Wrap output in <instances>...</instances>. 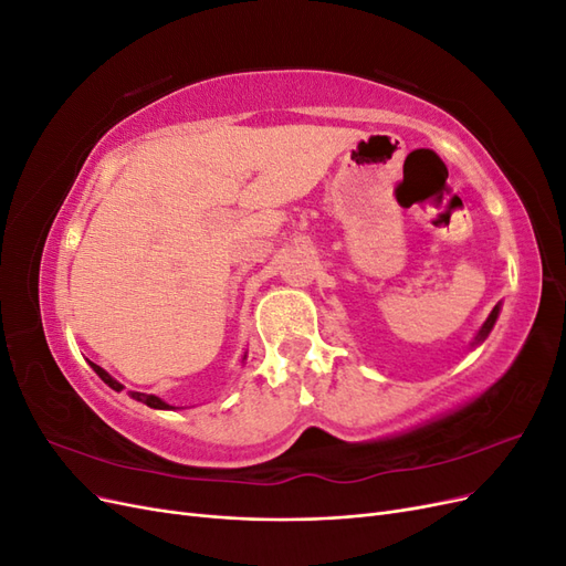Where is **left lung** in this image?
<instances>
[{"label":"left lung","instance_id":"8db88e82","mask_svg":"<svg viewBox=\"0 0 566 566\" xmlns=\"http://www.w3.org/2000/svg\"><path fill=\"white\" fill-rule=\"evenodd\" d=\"M499 314H501V304H495V306H493V312L489 314V318L484 321L482 328H479V333H476V337H474V342H472V347L482 345V342L489 337V333L493 331V325H495V318H499Z\"/></svg>","mask_w":566,"mask_h":566}]
</instances>
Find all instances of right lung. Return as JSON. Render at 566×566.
Returning a JSON list of instances; mask_svg holds the SVG:
<instances>
[{"instance_id": "right-lung-1", "label": "right lung", "mask_w": 566, "mask_h": 566, "mask_svg": "<svg viewBox=\"0 0 566 566\" xmlns=\"http://www.w3.org/2000/svg\"><path fill=\"white\" fill-rule=\"evenodd\" d=\"M245 358V356H243ZM92 368H94V373L98 375L101 380H104L111 389H115V391H123L125 387L119 385L115 378H111V375L101 368V366H96V364H90ZM129 397L132 399H136V401H142V403H146V406H150V408H158V410H169V408H175V406H169V403H165L160 397H156V394H144V391H129Z\"/></svg>"}]
</instances>
